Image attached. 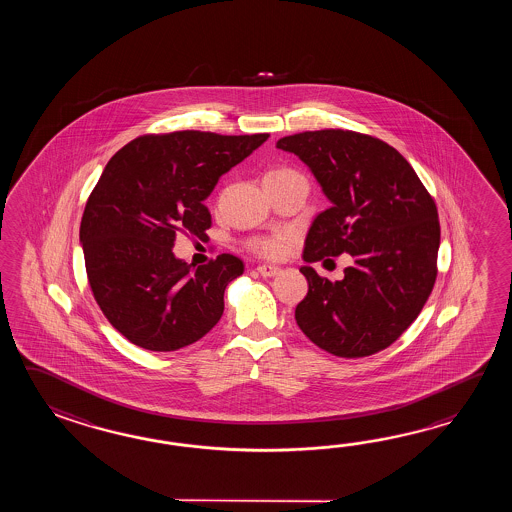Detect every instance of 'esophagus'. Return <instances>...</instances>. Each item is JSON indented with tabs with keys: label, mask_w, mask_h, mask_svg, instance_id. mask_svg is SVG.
<instances>
[{
	"label": "esophagus",
	"mask_w": 512,
	"mask_h": 512,
	"mask_svg": "<svg viewBox=\"0 0 512 512\" xmlns=\"http://www.w3.org/2000/svg\"><path fill=\"white\" fill-rule=\"evenodd\" d=\"M258 272H260L263 278H272V276H276V274L280 272V269L274 267V265H265V263H263V265L258 267Z\"/></svg>",
	"instance_id": "34e87169"
}]
</instances>
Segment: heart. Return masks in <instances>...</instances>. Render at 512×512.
I'll return each mask as SVG.
<instances>
[{"label":"heart","instance_id":"1","mask_svg":"<svg viewBox=\"0 0 512 512\" xmlns=\"http://www.w3.org/2000/svg\"><path fill=\"white\" fill-rule=\"evenodd\" d=\"M278 172H285V170H278ZM291 238H293L291 232H280V234H274V236L256 238V240L252 241L251 247L254 249V252H258L260 256H265V258H278V256H282Z\"/></svg>","mask_w":512,"mask_h":512}]
</instances>
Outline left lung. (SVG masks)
<instances>
[{
	"mask_svg": "<svg viewBox=\"0 0 512 512\" xmlns=\"http://www.w3.org/2000/svg\"><path fill=\"white\" fill-rule=\"evenodd\" d=\"M276 148L294 153L331 207L307 232V263L348 252L355 263L329 282L304 265L309 291L294 318L318 348L359 359L386 349L434 289L439 219L414 168L390 144L349 130L304 131Z\"/></svg>",
	"mask_w": 512,
	"mask_h": 512,
	"instance_id": "8db88e82",
	"label": "left lung"
}]
</instances>
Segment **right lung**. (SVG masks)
I'll list each match as a JSON object with an SVG mask.
<instances>
[{"label": "right lung", "instance_id": "right-lung-1", "mask_svg": "<svg viewBox=\"0 0 512 512\" xmlns=\"http://www.w3.org/2000/svg\"><path fill=\"white\" fill-rule=\"evenodd\" d=\"M267 139L174 131L139 137L109 159L87 199L80 243L97 304L131 344L175 351L218 324L243 261L219 254L196 269L175 258V234L205 236V199L219 177Z\"/></svg>", "mask_w": 512, "mask_h": 512}]
</instances>
